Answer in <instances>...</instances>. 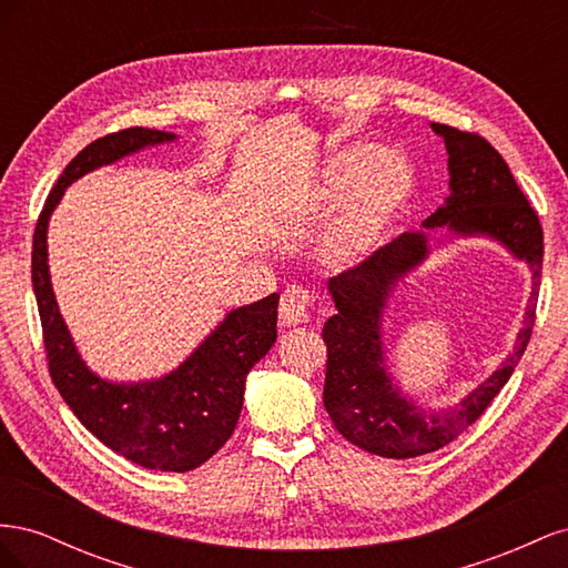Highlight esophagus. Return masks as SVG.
I'll use <instances>...</instances> for the list:
<instances>
[{
  "label": "esophagus",
  "instance_id": "esophagus-1",
  "mask_svg": "<svg viewBox=\"0 0 568 568\" xmlns=\"http://www.w3.org/2000/svg\"><path fill=\"white\" fill-rule=\"evenodd\" d=\"M315 305V296L311 291L303 286H288L282 294V303H280V320L286 326H296L301 322H307L311 317V311Z\"/></svg>",
  "mask_w": 568,
  "mask_h": 568
}]
</instances>
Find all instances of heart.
<instances>
[{
	"label": "heart",
	"mask_w": 568,
	"mask_h": 568,
	"mask_svg": "<svg viewBox=\"0 0 568 568\" xmlns=\"http://www.w3.org/2000/svg\"><path fill=\"white\" fill-rule=\"evenodd\" d=\"M415 182V165L398 149L353 146L338 153L324 178L326 201H341L324 234L326 257L357 263L369 255L407 205Z\"/></svg>",
	"instance_id": "1"
}]
</instances>
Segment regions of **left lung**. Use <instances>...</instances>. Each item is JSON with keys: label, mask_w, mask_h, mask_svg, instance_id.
Segmentation results:
<instances>
[{"label": "left lung", "mask_w": 568, "mask_h": 568, "mask_svg": "<svg viewBox=\"0 0 568 568\" xmlns=\"http://www.w3.org/2000/svg\"><path fill=\"white\" fill-rule=\"evenodd\" d=\"M448 146L450 189L448 203L424 225L450 222L459 234H488L500 239L532 270V291L524 329L511 355L488 382L471 390L453 409L426 412L407 403L384 372L379 315L393 282L426 255L424 234H400L374 251L363 263L329 280L336 315L326 320L324 407L336 432L372 455L407 459L434 453L453 443L484 415L528 346L538 311L542 270V227L538 213L524 196L505 159L488 140L467 130L432 123Z\"/></svg>", "instance_id": "left-lung-1"}]
</instances>
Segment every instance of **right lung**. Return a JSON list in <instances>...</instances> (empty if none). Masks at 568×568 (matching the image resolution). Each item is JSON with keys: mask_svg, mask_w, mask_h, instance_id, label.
Segmentation results:
<instances>
[{"mask_svg": "<svg viewBox=\"0 0 568 568\" xmlns=\"http://www.w3.org/2000/svg\"><path fill=\"white\" fill-rule=\"evenodd\" d=\"M173 136L149 128L109 132L65 165L44 201L32 234V288L42 322L49 376L82 426L140 467L192 471L232 436L242 415L246 376L277 341L280 296L272 294L230 313L201 343V348L165 379L125 386L101 382L78 357L59 315L47 265V222L61 201L63 189L99 165Z\"/></svg>", "mask_w": 568, "mask_h": 568, "instance_id": "obj_1", "label": "right lung"}]
</instances>
